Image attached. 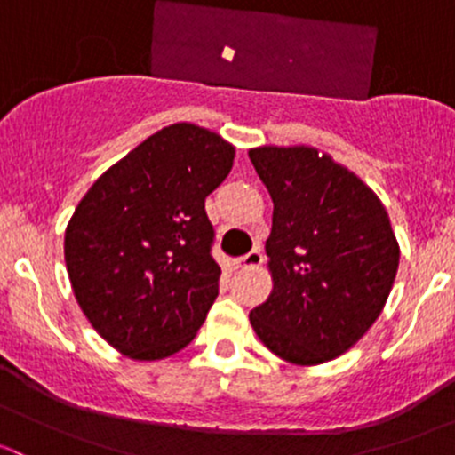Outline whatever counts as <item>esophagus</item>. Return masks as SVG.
Here are the masks:
<instances>
[{"label": "esophagus", "mask_w": 455, "mask_h": 455, "mask_svg": "<svg viewBox=\"0 0 455 455\" xmlns=\"http://www.w3.org/2000/svg\"><path fill=\"white\" fill-rule=\"evenodd\" d=\"M264 264V255H261V251H251L249 255L240 257V259L235 261L237 268H257V266Z\"/></svg>", "instance_id": "esophagus-1"}]
</instances>
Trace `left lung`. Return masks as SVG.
<instances>
[{
	"label": "left lung",
	"instance_id": "1",
	"mask_svg": "<svg viewBox=\"0 0 455 455\" xmlns=\"http://www.w3.org/2000/svg\"><path fill=\"white\" fill-rule=\"evenodd\" d=\"M249 156L273 198V291L251 310V325L288 363H328L363 339L392 292L401 249L389 215L355 172L316 147L261 145Z\"/></svg>",
	"mask_w": 455,
	"mask_h": 455
}]
</instances>
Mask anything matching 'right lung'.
Returning <instances> with one entry per match:
<instances>
[{
	"label": "right lung",
	"mask_w": 455,
	"mask_h": 455,
	"mask_svg": "<svg viewBox=\"0 0 455 455\" xmlns=\"http://www.w3.org/2000/svg\"><path fill=\"white\" fill-rule=\"evenodd\" d=\"M235 147L173 123L114 163L66 227L63 255L76 304L121 355L160 361L189 346L218 297L206 196Z\"/></svg>",
	"instance_id": "1"
}]
</instances>
